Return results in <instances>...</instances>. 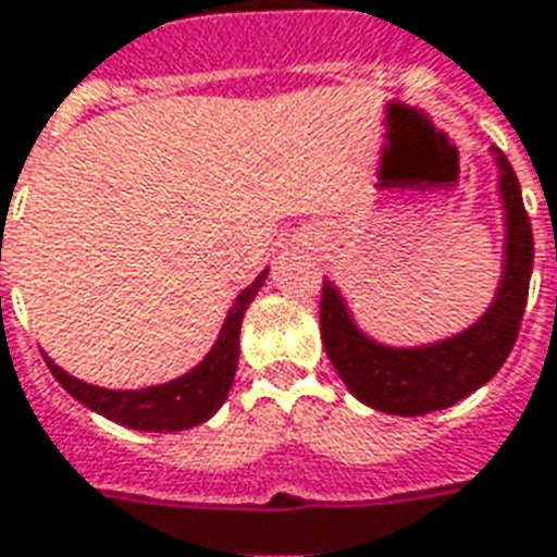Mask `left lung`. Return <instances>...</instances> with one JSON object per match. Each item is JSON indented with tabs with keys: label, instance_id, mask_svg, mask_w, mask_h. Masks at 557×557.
Here are the masks:
<instances>
[{
	"label": "left lung",
	"instance_id": "8db88e82",
	"mask_svg": "<svg viewBox=\"0 0 557 557\" xmlns=\"http://www.w3.org/2000/svg\"><path fill=\"white\" fill-rule=\"evenodd\" d=\"M488 156L498 168L504 260L495 297L471 326L425 345H384L362 333L335 282H323L321 338L326 357L354 398L374 411L396 417L444 411L488 384L516 345L534 270V234L510 161L498 146H488Z\"/></svg>",
	"mask_w": 557,
	"mask_h": 557
}]
</instances>
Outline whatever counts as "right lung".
Here are the masks:
<instances>
[{
    "mask_svg": "<svg viewBox=\"0 0 557 557\" xmlns=\"http://www.w3.org/2000/svg\"><path fill=\"white\" fill-rule=\"evenodd\" d=\"M263 270L246 287L239 290L234 306L227 311L222 323V333L215 338V345L209 348L203 360L195 369H188L180 377H173L168 384L140 386V389H108V386L86 384L81 377H74L65 369H59L57 362L45 357L47 369L53 372L59 384L69 389L71 396L81 401L83 408L108 417L113 423L140 429V432H183L195 425L207 423L212 413L224 405V398L234 384L236 362H239V326L243 314L251 306V299L258 297V290L267 282Z\"/></svg>",
    "mask_w": 557,
    "mask_h": 557,
    "instance_id": "obj_1",
    "label": "right lung"
}]
</instances>
